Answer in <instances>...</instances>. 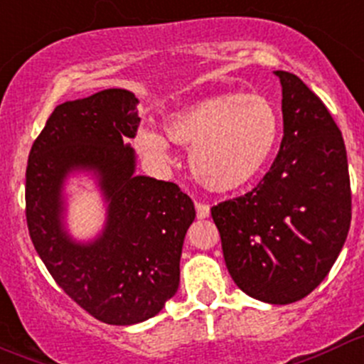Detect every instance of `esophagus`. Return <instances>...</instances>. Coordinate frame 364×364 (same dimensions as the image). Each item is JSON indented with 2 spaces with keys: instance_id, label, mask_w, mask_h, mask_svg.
Masks as SVG:
<instances>
[{
  "instance_id": "esophagus-1",
  "label": "esophagus",
  "mask_w": 364,
  "mask_h": 364,
  "mask_svg": "<svg viewBox=\"0 0 364 364\" xmlns=\"http://www.w3.org/2000/svg\"><path fill=\"white\" fill-rule=\"evenodd\" d=\"M196 215L198 219H207L210 215V207L205 203H196Z\"/></svg>"
}]
</instances>
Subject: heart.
Returning <instances> with one entry per match:
<instances>
[{"instance_id": "b5f03b06", "label": "heart", "mask_w": 364, "mask_h": 364, "mask_svg": "<svg viewBox=\"0 0 364 364\" xmlns=\"http://www.w3.org/2000/svg\"><path fill=\"white\" fill-rule=\"evenodd\" d=\"M164 131L171 141L191 149V171L201 186L232 193L253 182L271 159L282 117L260 93H223L170 114ZM134 145L157 166L173 161L170 143L156 129H138Z\"/></svg>"}]
</instances>
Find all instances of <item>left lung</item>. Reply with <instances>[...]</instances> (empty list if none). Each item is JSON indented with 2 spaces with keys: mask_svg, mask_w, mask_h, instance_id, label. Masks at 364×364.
<instances>
[{
  "mask_svg": "<svg viewBox=\"0 0 364 364\" xmlns=\"http://www.w3.org/2000/svg\"><path fill=\"white\" fill-rule=\"evenodd\" d=\"M279 152L251 193L212 207L223 257L253 299L290 304L329 274L350 228L347 150L322 100L285 70Z\"/></svg>",
  "mask_w": 364,
  "mask_h": 364,
  "instance_id": "obj_1",
  "label": "left lung"
}]
</instances>
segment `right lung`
Here are the masks:
<instances>
[{
    "label": "right lung",
    "mask_w": 364,
    "mask_h": 364,
    "mask_svg": "<svg viewBox=\"0 0 364 364\" xmlns=\"http://www.w3.org/2000/svg\"><path fill=\"white\" fill-rule=\"evenodd\" d=\"M138 104L124 88L60 104L26 168V221L38 257L70 299L111 326L145 322L175 296L196 218L177 183L136 175L129 138L141 120ZM75 174L96 183L107 208L92 240L68 230L66 183Z\"/></svg>",
    "instance_id": "right-lung-1"
}]
</instances>
